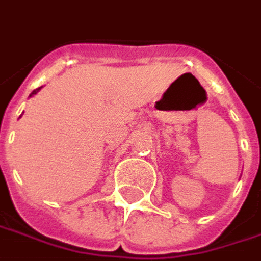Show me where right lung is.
<instances>
[{"mask_svg":"<svg viewBox=\"0 0 261 261\" xmlns=\"http://www.w3.org/2000/svg\"><path fill=\"white\" fill-rule=\"evenodd\" d=\"M39 90H40V87H39V89H36V90H33V92L30 93V96H33V95H36V93H38Z\"/></svg>","mask_w":261,"mask_h":261,"instance_id":"right-lung-1","label":"right lung"}]
</instances>
